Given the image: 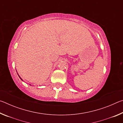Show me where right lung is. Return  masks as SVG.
Wrapping results in <instances>:
<instances>
[{"label": "right lung", "mask_w": 123, "mask_h": 123, "mask_svg": "<svg viewBox=\"0 0 123 123\" xmlns=\"http://www.w3.org/2000/svg\"><path fill=\"white\" fill-rule=\"evenodd\" d=\"M16 72H17V70H16ZM17 74H18V76H19V78L20 79V80H22V81H23V79L21 78H20V76L19 75V74H18V73H17ZM30 85V86H31V85Z\"/></svg>", "instance_id": "right-lung-1"}]
</instances>
